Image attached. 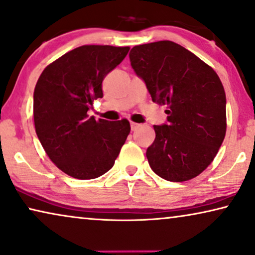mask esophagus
Masks as SVG:
<instances>
[{"instance_id": "1", "label": "esophagus", "mask_w": 255, "mask_h": 255, "mask_svg": "<svg viewBox=\"0 0 255 255\" xmlns=\"http://www.w3.org/2000/svg\"><path fill=\"white\" fill-rule=\"evenodd\" d=\"M139 127H140V124L134 123V122H131V130H132V131L136 130V128H138Z\"/></svg>"}]
</instances>
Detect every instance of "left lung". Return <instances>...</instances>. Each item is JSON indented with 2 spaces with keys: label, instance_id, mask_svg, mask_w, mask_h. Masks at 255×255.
I'll list each match as a JSON object with an SVG mask.
<instances>
[{
  "label": "left lung",
  "instance_id": "obj_1",
  "mask_svg": "<svg viewBox=\"0 0 255 255\" xmlns=\"http://www.w3.org/2000/svg\"><path fill=\"white\" fill-rule=\"evenodd\" d=\"M131 66L153 102L168 106L167 123L154 125L146 156L152 170L169 182H185L212 163L227 131V99L216 72L172 41L135 46Z\"/></svg>",
  "mask_w": 255,
  "mask_h": 255
}]
</instances>
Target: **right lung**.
Instances as JSON below:
<instances>
[{
  "instance_id": "obj_1",
  "label": "right lung",
  "mask_w": 255,
  "mask_h": 255,
  "mask_svg": "<svg viewBox=\"0 0 255 255\" xmlns=\"http://www.w3.org/2000/svg\"><path fill=\"white\" fill-rule=\"evenodd\" d=\"M128 47L82 46L43 70L33 94L36 135L58 169L93 179L113 168L128 133V120L97 121L87 112L103 97L102 82Z\"/></svg>"
}]
</instances>
